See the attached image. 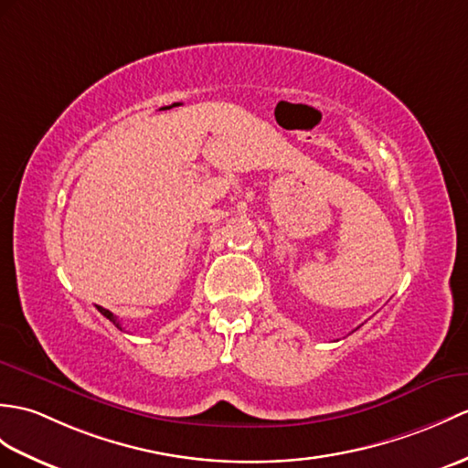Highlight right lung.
Here are the masks:
<instances>
[{"instance_id":"obj_1","label":"right lung","mask_w":468,"mask_h":468,"mask_svg":"<svg viewBox=\"0 0 468 468\" xmlns=\"http://www.w3.org/2000/svg\"><path fill=\"white\" fill-rule=\"evenodd\" d=\"M97 311H100V313L103 314V317H105V319H110V321H112V323L115 324V327H117V329H122V324H119L117 317H115V314H113L112 311H107V309H103V307H97Z\"/></svg>"}]
</instances>
